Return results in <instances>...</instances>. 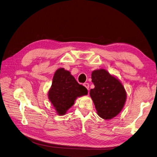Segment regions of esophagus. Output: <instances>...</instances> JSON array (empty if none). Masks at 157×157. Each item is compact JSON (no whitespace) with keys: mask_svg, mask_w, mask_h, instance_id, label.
<instances>
[{"mask_svg":"<svg viewBox=\"0 0 157 157\" xmlns=\"http://www.w3.org/2000/svg\"><path fill=\"white\" fill-rule=\"evenodd\" d=\"M83 85L85 86V87L87 88L88 90H89V84L88 83H85L84 84H83Z\"/></svg>","mask_w":157,"mask_h":157,"instance_id":"34e87169","label":"esophagus"}]
</instances>
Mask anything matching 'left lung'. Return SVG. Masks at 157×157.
Instances as JSON below:
<instances>
[{
    "label": "left lung",
    "instance_id": "left-lung-1",
    "mask_svg": "<svg viewBox=\"0 0 157 157\" xmlns=\"http://www.w3.org/2000/svg\"><path fill=\"white\" fill-rule=\"evenodd\" d=\"M94 88L90 90L97 113L104 119L117 115L124 107L126 93L120 81L104 69L96 70L91 74Z\"/></svg>",
    "mask_w": 157,
    "mask_h": 157
}]
</instances>
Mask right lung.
Segmentation results:
<instances>
[{"instance_id": "add662e5", "label": "right lung", "mask_w": 157, "mask_h": 157, "mask_svg": "<svg viewBox=\"0 0 157 157\" xmlns=\"http://www.w3.org/2000/svg\"><path fill=\"white\" fill-rule=\"evenodd\" d=\"M87 93V89L79 85L69 71L60 68L55 72L48 98L57 114L63 115L74 104L75 99Z\"/></svg>"}]
</instances>
